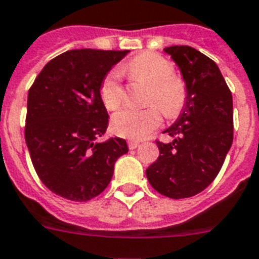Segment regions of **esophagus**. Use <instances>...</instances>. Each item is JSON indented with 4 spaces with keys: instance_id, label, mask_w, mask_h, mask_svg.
Listing matches in <instances>:
<instances>
[{
    "instance_id": "obj_1",
    "label": "esophagus",
    "mask_w": 259,
    "mask_h": 259,
    "mask_svg": "<svg viewBox=\"0 0 259 259\" xmlns=\"http://www.w3.org/2000/svg\"><path fill=\"white\" fill-rule=\"evenodd\" d=\"M139 144H140V143L136 142V140H130V142H128V147H130V149L138 148Z\"/></svg>"
}]
</instances>
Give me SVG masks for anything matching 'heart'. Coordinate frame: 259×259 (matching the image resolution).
Returning a JSON list of instances; mask_svg holds the SVG:
<instances>
[{"label": "heart", "instance_id": "heart-1", "mask_svg": "<svg viewBox=\"0 0 259 259\" xmlns=\"http://www.w3.org/2000/svg\"><path fill=\"white\" fill-rule=\"evenodd\" d=\"M120 71L132 82L148 84L145 103L148 108L132 110L124 108L112 117V131L121 138L140 140L147 138L161 124V114L175 117L180 114L187 104V83L173 72L169 59L156 53H143L132 58L120 67ZM100 99L108 111L120 107L124 99V90L121 86L120 74L108 72L100 84Z\"/></svg>", "mask_w": 259, "mask_h": 259}]
</instances>
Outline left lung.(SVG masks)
<instances>
[{"mask_svg": "<svg viewBox=\"0 0 259 259\" xmlns=\"http://www.w3.org/2000/svg\"><path fill=\"white\" fill-rule=\"evenodd\" d=\"M165 53L180 67L188 87L179 120L156 140L159 157L147 168L155 191L169 198H188L208 188L219 175L233 143V98L214 61L191 46H170Z\"/></svg>", "mask_w": 259, "mask_h": 259, "instance_id": "1", "label": "left lung"}]
</instances>
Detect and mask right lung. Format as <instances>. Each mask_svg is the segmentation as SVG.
<instances>
[{
    "label": "right lung",
    "mask_w": 259,
    "mask_h": 259,
    "mask_svg": "<svg viewBox=\"0 0 259 259\" xmlns=\"http://www.w3.org/2000/svg\"><path fill=\"white\" fill-rule=\"evenodd\" d=\"M128 50H68L42 68L27 94L25 140L40 181L71 201L96 197L110 184L124 139L98 143L108 127L100 84Z\"/></svg>",
    "instance_id": "1"
}]
</instances>
